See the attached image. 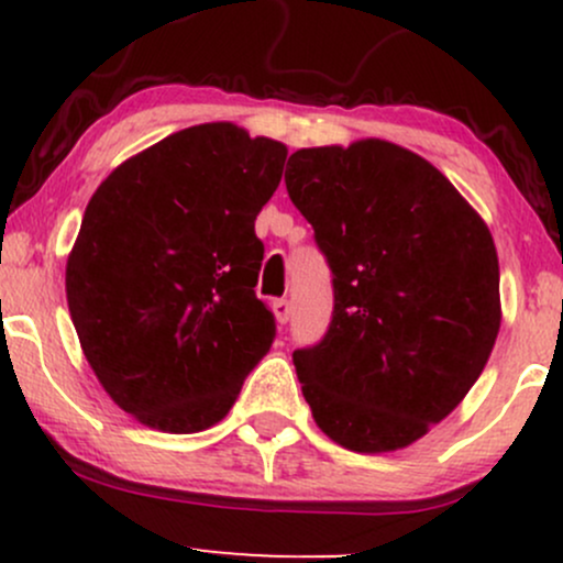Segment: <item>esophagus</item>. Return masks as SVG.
<instances>
[{
	"label": "esophagus",
	"instance_id": "34e87169",
	"mask_svg": "<svg viewBox=\"0 0 563 563\" xmlns=\"http://www.w3.org/2000/svg\"><path fill=\"white\" fill-rule=\"evenodd\" d=\"M273 312H275L277 322H280V325H286V322L290 320V301L286 299V296H283V299H275L273 301Z\"/></svg>",
	"mask_w": 563,
	"mask_h": 563
}]
</instances>
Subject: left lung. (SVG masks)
Segmentation results:
<instances>
[{
  "instance_id": "8db88e82",
  "label": "left lung",
  "mask_w": 563,
  "mask_h": 563,
  "mask_svg": "<svg viewBox=\"0 0 563 563\" xmlns=\"http://www.w3.org/2000/svg\"><path fill=\"white\" fill-rule=\"evenodd\" d=\"M288 198L333 277L303 399L333 442L389 452L448 418L500 331V269L482 217L429 161L384 140L288 158Z\"/></svg>"
}]
</instances>
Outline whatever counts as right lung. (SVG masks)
<instances>
[{"mask_svg": "<svg viewBox=\"0 0 563 563\" xmlns=\"http://www.w3.org/2000/svg\"><path fill=\"white\" fill-rule=\"evenodd\" d=\"M286 156L232 124L190 126L121 164L89 200L66 267L70 320L102 389L137 421L209 429L273 346L254 222Z\"/></svg>", "mask_w": 563, "mask_h": 563, "instance_id": "obj_1", "label": "right lung"}]
</instances>
